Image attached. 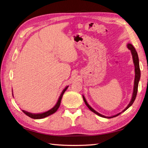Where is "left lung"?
<instances>
[{"label": "left lung", "mask_w": 148, "mask_h": 148, "mask_svg": "<svg viewBox=\"0 0 148 148\" xmlns=\"http://www.w3.org/2000/svg\"><path fill=\"white\" fill-rule=\"evenodd\" d=\"M127 48L129 49L131 52V54H132V59H133V62H134V67H135V79H134V90H133V94H132V99H131L129 104H128V106L125 108V109L121 111V113H118L115 115L111 116H105L103 114H101L100 113H99L98 112H97L96 111H95L92 108L89 104L87 103V102L85 99V97L83 96V99L84 101L85 102V104L87 105V106L88 108L90 111H92L94 113H96L97 115H99L101 117H104V118H106V119H111V118L115 117L116 116H119L120 114H121V113L124 112L125 111H126L128 108H129L130 106H132V104L134 103V101L136 99V97L137 96V89H138V84H139V82L140 80V68H139V58H138V54H137V52L136 51L135 48L133 46V45L131 44H127Z\"/></svg>", "instance_id": "8db88e82"}]
</instances>
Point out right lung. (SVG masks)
Segmentation results:
<instances>
[{
  "mask_svg": "<svg viewBox=\"0 0 148 148\" xmlns=\"http://www.w3.org/2000/svg\"><path fill=\"white\" fill-rule=\"evenodd\" d=\"M68 86L66 87L62 91V92L60 95V97H59V99L58 100V102L56 104L55 106L52 108V109L49 110V111H45V112H44V113H29V112H28V111H26L25 110H22L23 112L25 114H27V116H28L29 117L32 118V119H44V118L45 117H47L49 115H51V114L54 113L56 111L58 110V109L59 108V107H60V104H61V99H62V97H63V94L64 93V92L66 90V89L68 88Z\"/></svg>",
  "mask_w": 148,
  "mask_h": 148,
  "instance_id": "obj_1",
  "label": "right lung"
}]
</instances>
